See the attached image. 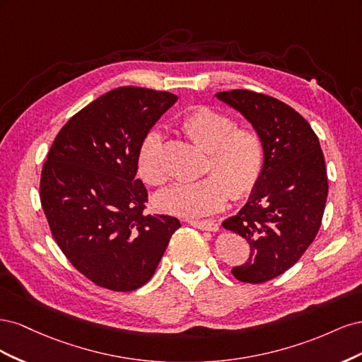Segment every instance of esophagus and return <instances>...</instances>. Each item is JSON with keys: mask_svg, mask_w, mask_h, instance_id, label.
I'll list each match as a JSON object with an SVG mask.
<instances>
[{"mask_svg": "<svg viewBox=\"0 0 362 362\" xmlns=\"http://www.w3.org/2000/svg\"><path fill=\"white\" fill-rule=\"evenodd\" d=\"M189 223L194 228L202 229V231H210V233L218 231V225L214 221H189Z\"/></svg>", "mask_w": 362, "mask_h": 362, "instance_id": "esophagus-1", "label": "esophagus"}]
</instances>
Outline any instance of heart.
Returning <instances> with one entry per match:
<instances>
[{
	"instance_id": "b5f03b06",
	"label": "heart",
	"mask_w": 362,
	"mask_h": 362,
	"mask_svg": "<svg viewBox=\"0 0 362 362\" xmlns=\"http://www.w3.org/2000/svg\"><path fill=\"white\" fill-rule=\"evenodd\" d=\"M181 131L206 152L205 172L213 175L173 184L158 193L156 204L161 211L187 218L201 217L221 210L228 198L240 199L254 190L264 161L262 141L255 131L235 128L233 117L210 107L194 108L181 120ZM161 151V136L149 131L139 148L137 169L141 180L154 187L168 180Z\"/></svg>"
}]
</instances>
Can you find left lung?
Wrapping results in <instances>:
<instances>
[{
  "label": "left lung",
  "instance_id": "left-lung-1",
  "mask_svg": "<svg viewBox=\"0 0 362 362\" xmlns=\"http://www.w3.org/2000/svg\"><path fill=\"white\" fill-rule=\"evenodd\" d=\"M254 127L262 141V170L246 205L222 226L250 246L243 266L233 269L242 282L259 284L282 275L319 233L327 198L325 157L311 125L291 108L262 93H216Z\"/></svg>",
  "mask_w": 362,
  "mask_h": 362
}]
</instances>
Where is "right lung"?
<instances>
[{
    "mask_svg": "<svg viewBox=\"0 0 362 362\" xmlns=\"http://www.w3.org/2000/svg\"><path fill=\"white\" fill-rule=\"evenodd\" d=\"M177 101L169 92L117 87L74 115L48 152L43 213L63 254L96 286H145L181 226L144 211L148 190L136 178L141 140Z\"/></svg>",
    "mask_w": 362,
    "mask_h": 362,
    "instance_id": "right-lung-1",
    "label": "right lung"
}]
</instances>
